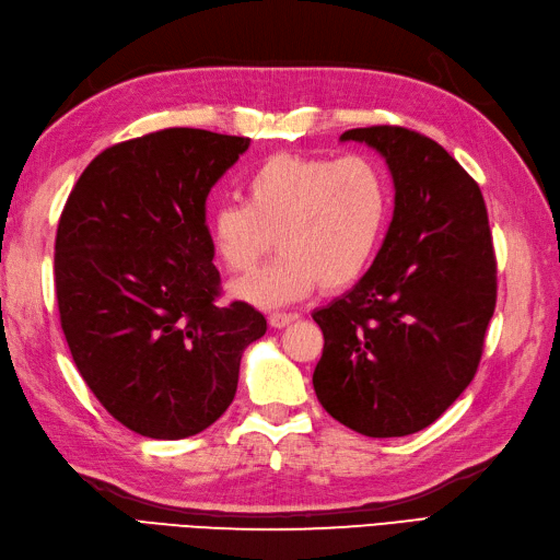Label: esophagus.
Here are the masks:
<instances>
[{
    "mask_svg": "<svg viewBox=\"0 0 560 560\" xmlns=\"http://www.w3.org/2000/svg\"><path fill=\"white\" fill-rule=\"evenodd\" d=\"M300 316L296 314H282V312H272L270 316H268V323L272 328H284V326H290L292 320H296Z\"/></svg>",
    "mask_w": 560,
    "mask_h": 560,
    "instance_id": "esophagus-1",
    "label": "esophagus"
}]
</instances>
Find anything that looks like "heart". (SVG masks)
Returning <instances> with one entry per match:
<instances>
[{
	"instance_id": "obj_1",
	"label": "heart",
	"mask_w": 560,
	"mask_h": 560,
	"mask_svg": "<svg viewBox=\"0 0 560 560\" xmlns=\"http://www.w3.org/2000/svg\"><path fill=\"white\" fill-rule=\"evenodd\" d=\"M242 201L210 210L208 234L220 264L246 276L232 284L237 300L282 306L320 290H342L364 276L390 220V182L369 155L316 158L276 153L248 172Z\"/></svg>"
}]
</instances>
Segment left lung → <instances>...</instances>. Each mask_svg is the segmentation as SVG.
Returning <instances> with one entry per match:
<instances>
[{
  "label": "left lung",
  "mask_w": 560,
  "mask_h": 560,
  "mask_svg": "<svg viewBox=\"0 0 560 560\" xmlns=\"http://www.w3.org/2000/svg\"><path fill=\"white\" fill-rule=\"evenodd\" d=\"M385 158L395 213L364 278L314 312L326 412L371 439L433 424L475 378L495 308V252L479 184L429 136L350 129Z\"/></svg>",
  "instance_id": "obj_1"
}]
</instances>
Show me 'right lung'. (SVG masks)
<instances>
[{
    "mask_svg": "<svg viewBox=\"0 0 560 560\" xmlns=\"http://www.w3.org/2000/svg\"><path fill=\"white\" fill-rule=\"evenodd\" d=\"M244 136L163 129L105 148L61 210L55 292L79 374L119 424L189 439L237 393L242 352L266 335L222 288L206 225L213 184Z\"/></svg>",
    "mask_w": 560,
    "mask_h": 560,
    "instance_id": "1",
    "label": "right lung"
}]
</instances>
